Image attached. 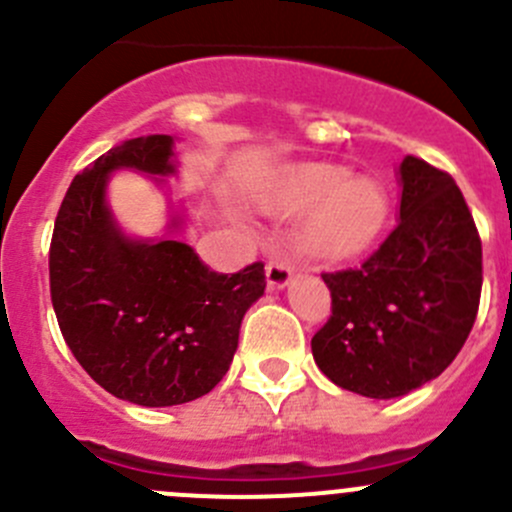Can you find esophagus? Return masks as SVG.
Instances as JSON below:
<instances>
[{
  "label": "esophagus",
  "instance_id": "obj_1",
  "mask_svg": "<svg viewBox=\"0 0 512 512\" xmlns=\"http://www.w3.org/2000/svg\"><path fill=\"white\" fill-rule=\"evenodd\" d=\"M265 275H267V285H270V289H282L289 280H292L294 267L282 260V257H275V260L267 262Z\"/></svg>",
  "mask_w": 512,
  "mask_h": 512
}]
</instances>
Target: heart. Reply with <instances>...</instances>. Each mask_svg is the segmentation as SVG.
Listing matches in <instances>:
<instances>
[{
    "mask_svg": "<svg viewBox=\"0 0 512 512\" xmlns=\"http://www.w3.org/2000/svg\"><path fill=\"white\" fill-rule=\"evenodd\" d=\"M282 215H307L302 242L322 262L364 255L389 220V193L342 163H309L289 173L270 198Z\"/></svg>",
    "mask_w": 512,
    "mask_h": 512,
    "instance_id": "b5f03b06",
    "label": "heart"
}]
</instances>
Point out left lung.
<instances>
[{"mask_svg":"<svg viewBox=\"0 0 512 512\" xmlns=\"http://www.w3.org/2000/svg\"><path fill=\"white\" fill-rule=\"evenodd\" d=\"M399 225L359 267L324 272L332 314L312 337L324 376L369 399L436 379L466 344L483 287L478 227L456 180L401 160Z\"/></svg>","mask_w":512,"mask_h":512,"instance_id":"left-lung-1","label":"left lung"}]
</instances>
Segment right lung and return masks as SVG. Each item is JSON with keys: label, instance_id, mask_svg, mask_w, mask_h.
I'll return each mask as SVG.
<instances>
[{"label": "right lung", "instance_id": "add662e5", "mask_svg": "<svg viewBox=\"0 0 512 512\" xmlns=\"http://www.w3.org/2000/svg\"><path fill=\"white\" fill-rule=\"evenodd\" d=\"M173 138H133L71 180L49 247L59 329L86 374L138 406H178L220 384L240 324L265 292V265L213 272L178 240L121 235L106 205L116 168L173 173Z\"/></svg>", "mask_w": 512, "mask_h": 512}]
</instances>
